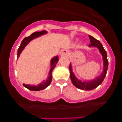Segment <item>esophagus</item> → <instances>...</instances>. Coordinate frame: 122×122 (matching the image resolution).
Listing matches in <instances>:
<instances>
[{"label":"esophagus","instance_id":"obj_1","mask_svg":"<svg viewBox=\"0 0 122 122\" xmlns=\"http://www.w3.org/2000/svg\"><path fill=\"white\" fill-rule=\"evenodd\" d=\"M67 53H68V51H67V50H62V51H61V54L62 55H66V54H67Z\"/></svg>","mask_w":122,"mask_h":122}]
</instances>
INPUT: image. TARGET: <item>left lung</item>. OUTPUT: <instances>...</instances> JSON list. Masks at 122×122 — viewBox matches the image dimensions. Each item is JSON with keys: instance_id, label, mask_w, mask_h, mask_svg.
<instances>
[{"instance_id": "1", "label": "left lung", "mask_w": 122, "mask_h": 122, "mask_svg": "<svg viewBox=\"0 0 122 122\" xmlns=\"http://www.w3.org/2000/svg\"><path fill=\"white\" fill-rule=\"evenodd\" d=\"M90 38V44L89 46L92 47H97L99 50L100 52L102 55L103 59V71L99 76H98L95 79L90 80L88 81H82L79 80L76 77L75 75L74 74L73 72L72 71V67L71 64H70V78L72 81V84L75 87L77 88H80L81 90H92L94 89L97 87L101 84V83L103 81L104 78L106 75L107 71L108 68V60L107 56L106 51L103 48V45L101 44L100 42L97 39H95L91 35H88Z\"/></svg>"}]
</instances>
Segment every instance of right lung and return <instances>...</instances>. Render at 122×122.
<instances>
[{
  "instance_id": "1",
  "label": "right lung",
  "mask_w": 122,
  "mask_h": 122,
  "mask_svg": "<svg viewBox=\"0 0 122 122\" xmlns=\"http://www.w3.org/2000/svg\"><path fill=\"white\" fill-rule=\"evenodd\" d=\"M46 33H47V32H46V30H43V31L41 32H35L32 34L30 36L25 38L24 39H23L22 41L21 44H20V46H19V49H18V53H17L18 57L17 58H19V55H20L22 51H23L24 48L26 46L27 44H28L30 41L35 39V38L39 37V36H41V35H44V34H46ZM58 61V57L57 56L54 57L51 60V68H50V72H49L48 78H47V80H46V81H42L41 83L37 85V86H31V85L25 84H23V86H24V87H25L26 88H28V89L32 91L42 90L45 89V88L48 87V86H50V84H51V81H52V71H53L54 68H55V67L56 66V64H57Z\"/></svg>"
}]
</instances>
